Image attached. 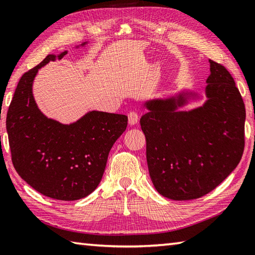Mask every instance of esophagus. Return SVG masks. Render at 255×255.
<instances>
[{
	"instance_id": "obj_1",
	"label": "esophagus",
	"mask_w": 255,
	"mask_h": 255,
	"mask_svg": "<svg viewBox=\"0 0 255 255\" xmlns=\"http://www.w3.org/2000/svg\"><path fill=\"white\" fill-rule=\"evenodd\" d=\"M139 119V116H138V113L137 112H130L128 114V123L129 125H131V126H133V125H136L137 122Z\"/></svg>"
}]
</instances>
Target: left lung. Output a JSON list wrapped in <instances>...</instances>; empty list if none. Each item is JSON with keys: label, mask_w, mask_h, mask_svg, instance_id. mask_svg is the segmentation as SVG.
Segmentation results:
<instances>
[{"label": "left lung", "mask_w": 255, "mask_h": 255, "mask_svg": "<svg viewBox=\"0 0 255 255\" xmlns=\"http://www.w3.org/2000/svg\"><path fill=\"white\" fill-rule=\"evenodd\" d=\"M202 106L180 111L196 92L146 102L140 118L147 141V163L156 190L171 200L203 197L240 162L244 150L246 107L228 69L209 59Z\"/></svg>", "instance_id": "8db88e82"}]
</instances>
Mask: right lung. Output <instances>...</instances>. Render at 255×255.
Segmentation results:
<instances>
[{"label":"right lung","mask_w":255,"mask_h":255,"mask_svg":"<svg viewBox=\"0 0 255 255\" xmlns=\"http://www.w3.org/2000/svg\"><path fill=\"white\" fill-rule=\"evenodd\" d=\"M66 54L47 55L21 77L7 111L6 130L19 177L48 198L75 201L97 188L109 151L126 130L128 118L92 111L65 125L39 111L33 96L34 78L39 68Z\"/></svg>","instance_id":"1"}]
</instances>
